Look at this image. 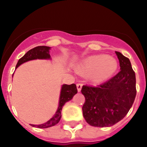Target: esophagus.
<instances>
[{
	"mask_svg": "<svg viewBox=\"0 0 147 147\" xmlns=\"http://www.w3.org/2000/svg\"><path fill=\"white\" fill-rule=\"evenodd\" d=\"M82 87V84H81V83H78V84H77V88H78V91L79 92L81 91Z\"/></svg>",
	"mask_w": 147,
	"mask_h": 147,
	"instance_id": "esophagus-1",
	"label": "esophagus"
}]
</instances>
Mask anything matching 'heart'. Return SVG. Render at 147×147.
Masks as SVG:
<instances>
[{"mask_svg":"<svg viewBox=\"0 0 147 147\" xmlns=\"http://www.w3.org/2000/svg\"><path fill=\"white\" fill-rule=\"evenodd\" d=\"M117 69V62L114 57L106 55H98L87 57L75 67L82 75H89L94 82H102L112 76Z\"/></svg>","mask_w":147,"mask_h":147,"instance_id":"heart-1","label":"heart"}]
</instances>
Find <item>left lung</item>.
<instances>
[{"label":"left lung","instance_id":"left-lung-1","mask_svg":"<svg viewBox=\"0 0 147 147\" xmlns=\"http://www.w3.org/2000/svg\"><path fill=\"white\" fill-rule=\"evenodd\" d=\"M121 70L107 82L96 87L83 85L85 97L83 117L93 127H107L117 124L127 115L135 100V72L129 58L115 52Z\"/></svg>","mask_w":147,"mask_h":147}]
</instances>
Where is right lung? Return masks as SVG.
Returning a JSON list of instances; mask_svg holds the SVG:
<instances>
[{
	"mask_svg": "<svg viewBox=\"0 0 147 147\" xmlns=\"http://www.w3.org/2000/svg\"><path fill=\"white\" fill-rule=\"evenodd\" d=\"M50 47H47V46H38V47L31 49L18 60L17 65H16V68L18 67L23 63L30 61V60H36V59H44V60L51 59L50 55L49 53H50ZM77 93H78V90H77V87L75 84H63L62 86L61 91H60L58 108H57V112H55L54 116L50 120H48L47 122L44 123V124H38V125L30 124V125L32 126V127H37V128L44 129L48 128V127H53V126L57 124L61 119V112L63 107L64 106V105L67 102L72 100L74 95Z\"/></svg>",
	"mask_w": 147,
	"mask_h": 147,
	"instance_id": "obj_1",
	"label": "right lung"
}]
</instances>
